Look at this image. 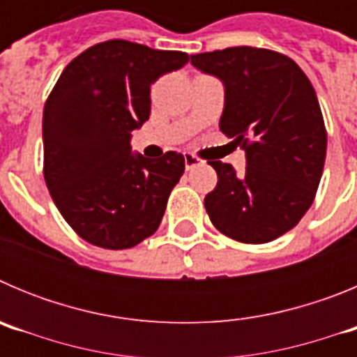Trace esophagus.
<instances>
[{
  "instance_id": "34e87169",
  "label": "esophagus",
  "mask_w": 357,
  "mask_h": 357,
  "mask_svg": "<svg viewBox=\"0 0 357 357\" xmlns=\"http://www.w3.org/2000/svg\"><path fill=\"white\" fill-rule=\"evenodd\" d=\"M184 162H185V169L191 172V169H195L197 166H200L202 160L198 159L197 155H193V153H184Z\"/></svg>"
}]
</instances>
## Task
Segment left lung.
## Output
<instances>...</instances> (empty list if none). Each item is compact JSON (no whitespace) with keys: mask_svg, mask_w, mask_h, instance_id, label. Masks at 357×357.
<instances>
[{"mask_svg":"<svg viewBox=\"0 0 357 357\" xmlns=\"http://www.w3.org/2000/svg\"><path fill=\"white\" fill-rule=\"evenodd\" d=\"M191 64L223 82L220 130L247 157L243 175L209 160L218 173L204 200L211 222L236 241H273L307 213L324 172L327 130L313 85L289 56L264 48L198 53Z\"/></svg>","mask_w":357,"mask_h":357,"instance_id":"left-lung-1","label":"left lung"}]
</instances>
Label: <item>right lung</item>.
<instances>
[{
  "label": "right lung",
  "mask_w": 357,
  "mask_h": 357,
  "mask_svg": "<svg viewBox=\"0 0 357 357\" xmlns=\"http://www.w3.org/2000/svg\"><path fill=\"white\" fill-rule=\"evenodd\" d=\"M188 62L184 52L105 40L73 59L50 93L44 181L69 227L91 245L132 248L159 229L184 155H134L130 132L150 118V85Z\"/></svg>",
  "instance_id": "right-lung-1"
}]
</instances>
